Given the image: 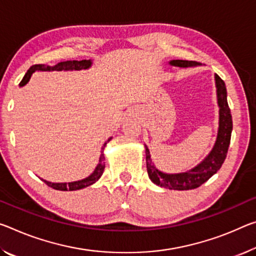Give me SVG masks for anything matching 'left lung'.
<instances>
[{
	"mask_svg": "<svg viewBox=\"0 0 256 256\" xmlns=\"http://www.w3.org/2000/svg\"><path fill=\"white\" fill-rule=\"evenodd\" d=\"M171 66L180 68L197 67L202 64L188 60H171L168 62ZM216 88V98L218 106V128L216 144H214L210 154L200 164L192 170L181 173H164L154 165L147 146L146 148V163L149 179L154 184L172 190H190L196 189L205 184L210 176H213L224 162L230 144L231 132H232V118H231L230 108L226 101V88L218 75H214Z\"/></svg>",
	"mask_w": 256,
	"mask_h": 256,
	"instance_id": "1",
	"label": "left lung"
}]
</instances>
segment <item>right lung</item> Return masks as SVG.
<instances>
[{
    "label": "right lung",
    "instance_id": "obj_1",
    "mask_svg": "<svg viewBox=\"0 0 256 256\" xmlns=\"http://www.w3.org/2000/svg\"><path fill=\"white\" fill-rule=\"evenodd\" d=\"M92 60H82V62H76V60H70V62H59L56 64V66H48V64H34L32 66L30 70H27V72L24 76V78L22 82H20V86H24V85L28 83V80H30V76L33 75V72H67V70H88L92 66ZM112 139V136L109 138V139L104 144L102 147H101V154L99 157V163L96 166L94 171H93L90 176L84 178L82 180L78 181H72V182H50L46 181L44 179H40L42 181L46 182V184L54 188L56 190H62V192H72V190H80L83 188H86L88 186H92L93 184H96L98 181L101 176H102L104 170V149L106 147V144Z\"/></svg>",
    "mask_w": 256,
    "mask_h": 256
}]
</instances>
